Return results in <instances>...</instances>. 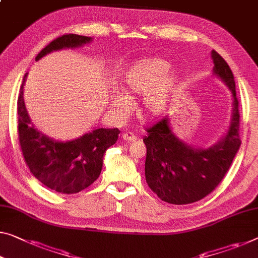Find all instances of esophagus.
<instances>
[{
  "instance_id": "esophagus-1",
  "label": "esophagus",
  "mask_w": 258,
  "mask_h": 258,
  "mask_svg": "<svg viewBox=\"0 0 258 258\" xmlns=\"http://www.w3.org/2000/svg\"><path fill=\"white\" fill-rule=\"evenodd\" d=\"M121 139L124 141H128V142H133L137 140V137L134 136L133 133H124L121 136Z\"/></svg>"
}]
</instances>
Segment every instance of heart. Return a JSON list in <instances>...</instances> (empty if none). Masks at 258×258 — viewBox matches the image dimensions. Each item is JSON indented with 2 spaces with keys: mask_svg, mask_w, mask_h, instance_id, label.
Listing matches in <instances>:
<instances>
[{
  "mask_svg": "<svg viewBox=\"0 0 258 258\" xmlns=\"http://www.w3.org/2000/svg\"><path fill=\"white\" fill-rule=\"evenodd\" d=\"M170 63L160 57H148L134 62L126 71L121 89L126 96H142L140 112L154 118L166 112L170 99L179 84V74L170 71ZM120 91L110 94V106L118 114H124L131 107L130 99Z\"/></svg>",
  "mask_w": 258,
  "mask_h": 258,
  "instance_id": "heart-1",
  "label": "heart"
}]
</instances>
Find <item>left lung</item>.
<instances>
[{
  "label": "left lung",
  "instance_id": "8db88e82",
  "mask_svg": "<svg viewBox=\"0 0 258 258\" xmlns=\"http://www.w3.org/2000/svg\"><path fill=\"white\" fill-rule=\"evenodd\" d=\"M213 75L232 94V116L225 136L211 147H195L180 140L171 128L170 119H163L148 128L144 137L147 147L145 176L148 186L163 202L184 205L198 202L219 185L241 146L240 114L235 81L227 62L211 52Z\"/></svg>",
  "mask_w": 258,
  "mask_h": 258
}]
</instances>
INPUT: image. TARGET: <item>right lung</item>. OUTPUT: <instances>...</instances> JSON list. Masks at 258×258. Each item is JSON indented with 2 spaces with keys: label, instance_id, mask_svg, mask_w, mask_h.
Here are the masks:
<instances>
[{
  "label": "right lung",
  "instance_id": "add662e5",
  "mask_svg": "<svg viewBox=\"0 0 258 258\" xmlns=\"http://www.w3.org/2000/svg\"><path fill=\"white\" fill-rule=\"evenodd\" d=\"M91 37L64 34L49 43L36 61L61 49H74L89 44ZM24 75L17 102L18 138L25 163L40 183L60 194H78L101 175L106 149L116 144L120 131L97 128L76 139L59 141L34 127L24 103Z\"/></svg>",
  "mask_w": 258,
  "mask_h": 258
}]
</instances>
